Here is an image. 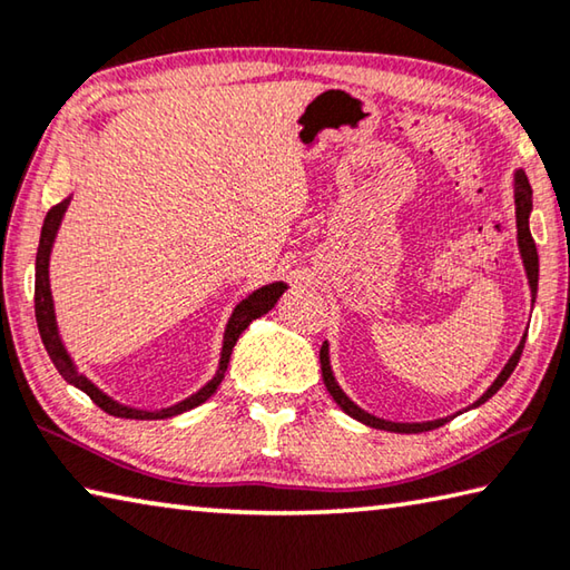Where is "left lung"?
Segmentation results:
<instances>
[{
	"instance_id": "1",
	"label": "left lung",
	"mask_w": 570,
	"mask_h": 570,
	"mask_svg": "<svg viewBox=\"0 0 570 570\" xmlns=\"http://www.w3.org/2000/svg\"><path fill=\"white\" fill-rule=\"evenodd\" d=\"M513 204H515V242H519V254H521V262L525 268V278H529V288H531V302H535V294H538V252H535V244H533V236H531V212H533V191H531V184L529 177H525L523 169H515L513 171ZM525 334H529V328H525ZM525 334L521 336L519 346L511 354V358L505 361V366L501 368V374L493 379V384L485 389L479 399H475L471 406H465L461 411L453 413V416H459L463 411H471V409H479L481 403L489 401L495 391H499L509 376L513 374L515 364H519L521 358V351L525 344ZM321 356V376H324V384L326 391L331 393V399H334L341 411L348 413L351 419H356L364 423V426L371 429H381V431H391V433H423V431H431V429H439L443 423H449L453 416H443V419H433V421H416V423H401V421H389V419H379L374 413L364 411L361 406H356L354 401H351L344 389L338 386V381L334 376V371H331V356H328V344L324 341V346L318 351Z\"/></svg>"
}]
</instances>
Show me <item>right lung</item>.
Returning a JSON list of instances; mask_svg holds the SVG:
<instances>
[{
  "label": "right lung",
  "instance_id": "add662e5",
  "mask_svg": "<svg viewBox=\"0 0 570 570\" xmlns=\"http://www.w3.org/2000/svg\"><path fill=\"white\" fill-rule=\"evenodd\" d=\"M71 196L69 194L65 202H59L57 206H51L45 226H41V236H39V249H37V264H35V314H37V326H39V336L45 341V348L51 358V364L57 366V371L61 374V379L67 381L79 391H85L87 396L97 403L101 411H107L109 416H117V419H137V421H151V419H171V416H179V413L189 411L194 406H199L206 399L212 396L216 391V386L222 384V379L226 374V366H229V358H232V351L236 346V341L246 331V326L252 324L254 318L264 316L272 312L276 306L278 298L288 288V284L284 282H274V284H266L262 288H256L246 298H242L239 304L234 306V312L226 321V328H224V341H222V356H219V366H216V374L206 381V384L191 393V396H186L184 401L174 403V406L167 409H137V406H127V403H119L114 401L109 393L101 391L97 384H91V381L79 374V368L75 364V358L65 346V341H61L59 334V324H57V314H55V298H51V286H49V258H51V246H55V239L59 234V226L61 219H65V214L71 204Z\"/></svg>",
  "mask_w": 570,
  "mask_h": 570
}]
</instances>
